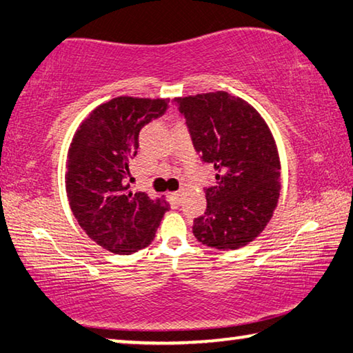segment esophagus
Returning <instances> with one entry per match:
<instances>
[{
	"label": "esophagus",
	"instance_id": "1",
	"mask_svg": "<svg viewBox=\"0 0 353 353\" xmlns=\"http://www.w3.org/2000/svg\"><path fill=\"white\" fill-rule=\"evenodd\" d=\"M172 198H174L176 204H179V202H181V198H182V191L179 190V191H176V193H172Z\"/></svg>",
	"mask_w": 353,
	"mask_h": 353
}]
</instances>
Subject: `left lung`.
I'll list each match as a JSON object with an SVG mask.
<instances>
[{
	"mask_svg": "<svg viewBox=\"0 0 353 353\" xmlns=\"http://www.w3.org/2000/svg\"><path fill=\"white\" fill-rule=\"evenodd\" d=\"M201 162L214 168L207 208L193 234L214 249H238L270 223L280 194V160L270 128L252 105L227 92L172 101Z\"/></svg>",
	"mask_w": 353,
	"mask_h": 353,
	"instance_id": "8db88e82",
	"label": "left lung"
}]
</instances>
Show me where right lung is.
<instances>
[{"instance_id":"1","label":"right lung","mask_w":353,"mask_h":353,"mask_svg":"<svg viewBox=\"0 0 353 353\" xmlns=\"http://www.w3.org/2000/svg\"><path fill=\"white\" fill-rule=\"evenodd\" d=\"M170 99L119 97L97 107L74 134L65 185L82 230L101 248L129 255L146 248L168 202L129 191V163L139 152L140 130L160 118Z\"/></svg>"}]
</instances>
